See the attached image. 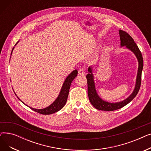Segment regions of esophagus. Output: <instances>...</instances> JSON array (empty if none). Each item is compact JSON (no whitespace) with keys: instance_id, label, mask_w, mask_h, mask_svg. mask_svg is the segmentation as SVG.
I'll list each match as a JSON object with an SVG mask.
<instances>
[{"instance_id":"34e87169","label":"esophagus","mask_w":151,"mask_h":151,"mask_svg":"<svg viewBox=\"0 0 151 151\" xmlns=\"http://www.w3.org/2000/svg\"><path fill=\"white\" fill-rule=\"evenodd\" d=\"M78 74L80 75H85L86 71L84 68H80L78 70Z\"/></svg>"}]
</instances>
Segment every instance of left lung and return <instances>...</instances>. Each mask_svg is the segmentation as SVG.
<instances>
[{
    "instance_id": "1",
    "label": "left lung",
    "mask_w": 151,
    "mask_h": 151,
    "mask_svg": "<svg viewBox=\"0 0 151 151\" xmlns=\"http://www.w3.org/2000/svg\"><path fill=\"white\" fill-rule=\"evenodd\" d=\"M119 35L121 39V46H126L128 49L131 50L137 56L139 66L138 70V74L137 78V82L135 88L130 96L124 100L118 102L111 104V103L105 101L101 100L97 95L96 92V88H95V84L93 81V76L92 73V69L91 67L88 68L89 73L86 75L87 81H88V97L91 104L93 106L94 108L99 110L101 111H112L118 109H120L126 105H127L130 103L137 95L141 86V73L142 68H143V59H142V54L138 48L137 44L134 43V41L132 37L126 32L119 30Z\"/></svg>"
}]
</instances>
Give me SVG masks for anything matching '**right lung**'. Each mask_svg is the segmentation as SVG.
Instances as JSON below:
<instances>
[{
    "instance_id": "obj_1",
    "label": "right lung",
    "mask_w": 151,
    "mask_h": 151,
    "mask_svg": "<svg viewBox=\"0 0 151 151\" xmlns=\"http://www.w3.org/2000/svg\"><path fill=\"white\" fill-rule=\"evenodd\" d=\"M77 74H78V71L76 70H75L67 76L64 83H63V84L62 86V88L61 89L59 95L58 97L50 106H47L46 108L41 109H34L32 108H30V109L34 110V111L38 113L45 114V115L51 114L55 112H58V111L60 110L63 106H64V105L66 104L71 82H72L73 80L76 78V76H77Z\"/></svg>"
}]
</instances>
